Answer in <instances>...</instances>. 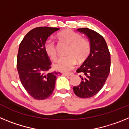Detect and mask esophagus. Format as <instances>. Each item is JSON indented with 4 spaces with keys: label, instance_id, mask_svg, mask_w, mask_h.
Instances as JSON below:
<instances>
[{
    "label": "esophagus",
    "instance_id": "1",
    "mask_svg": "<svg viewBox=\"0 0 129 129\" xmlns=\"http://www.w3.org/2000/svg\"><path fill=\"white\" fill-rule=\"evenodd\" d=\"M63 75L65 76H73L74 74H73V73H64Z\"/></svg>",
    "mask_w": 129,
    "mask_h": 129
}]
</instances>
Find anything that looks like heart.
I'll return each instance as SVG.
<instances>
[{
    "instance_id": "heart-1",
    "label": "heart",
    "mask_w": 129,
    "mask_h": 129,
    "mask_svg": "<svg viewBox=\"0 0 129 129\" xmlns=\"http://www.w3.org/2000/svg\"><path fill=\"white\" fill-rule=\"evenodd\" d=\"M61 41L70 44L67 54L68 56L61 57L53 64V68L58 71L67 72L70 71L77 62L85 61L90 53V44L87 39L82 38L79 34L70 29L63 31L58 34ZM45 53L50 59L55 60L57 58L56 46L52 39L46 40L44 44Z\"/></svg>"
}]
</instances>
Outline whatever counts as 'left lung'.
I'll use <instances>...</instances> for the list:
<instances>
[{
	"label": "left lung",
	"mask_w": 129,
	"mask_h": 129,
	"mask_svg": "<svg viewBox=\"0 0 129 129\" xmlns=\"http://www.w3.org/2000/svg\"><path fill=\"white\" fill-rule=\"evenodd\" d=\"M77 31L86 35L91 49L88 57L77 70L81 74V82L73 90L77 96L88 98L98 94L105 85L110 72V54L105 40L98 33L87 28Z\"/></svg>",
	"instance_id": "1"
}]
</instances>
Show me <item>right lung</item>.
<instances>
[{
    "mask_svg": "<svg viewBox=\"0 0 129 129\" xmlns=\"http://www.w3.org/2000/svg\"><path fill=\"white\" fill-rule=\"evenodd\" d=\"M57 28L38 27L29 31L19 48L17 66L19 78L28 94L36 100H45L52 95L59 73H47L50 61L44 44Z\"/></svg>",
    "mask_w": 129,
    "mask_h": 129,
    "instance_id": "add662e5",
    "label": "right lung"
}]
</instances>
